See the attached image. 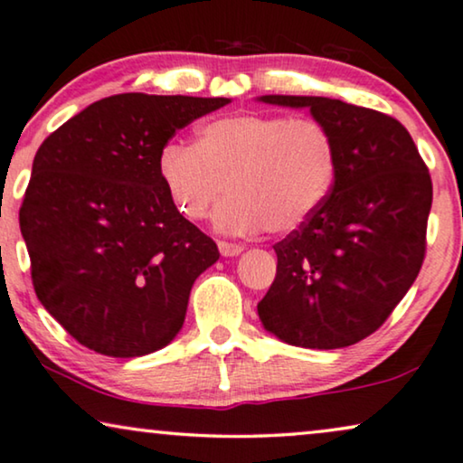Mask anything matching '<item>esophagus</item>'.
<instances>
[{
	"instance_id": "1",
	"label": "esophagus",
	"mask_w": 463,
	"mask_h": 463,
	"mask_svg": "<svg viewBox=\"0 0 463 463\" xmlns=\"http://www.w3.org/2000/svg\"><path fill=\"white\" fill-rule=\"evenodd\" d=\"M218 250L222 256H239L243 251L241 243H231V241H218Z\"/></svg>"
}]
</instances>
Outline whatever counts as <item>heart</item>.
<instances>
[{"label": "heart", "mask_w": 463, "mask_h": 463, "mask_svg": "<svg viewBox=\"0 0 463 463\" xmlns=\"http://www.w3.org/2000/svg\"><path fill=\"white\" fill-rule=\"evenodd\" d=\"M158 174L188 220L205 218L228 188L215 212L218 228L286 235L305 226L330 196L336 144L322 122L307 116H222L196 131L194 146H165Z\"/></svg>", "instance_id": "heart-1"}]
</instances>
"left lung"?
<instances>
[{
    "label": "left lung",
    "mask_w": 463,
    "mask_h": 463,
    "mask_svg": "<svg viewBox=\"0 0 463 463\" xmlns=\"http://www.w3.org/2000/svg\"><path fill=\"white\" fill-rule=\"evenodd\" d=\"M309 108L336 144V175L322 209L275 243L277 275L258 303L283 343L338 349L379 330L425 258L432 177L409 131L341 99L264 95Z\"/></svg>",
    "instance_id": "1"
}]
</instances>
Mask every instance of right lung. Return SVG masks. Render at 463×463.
Segmentation results:
<instances>
[{
	"label": "right lung",
	"instance_id": "add662e5",
	"mask_svg": "<svg viewBox=\"0 0 463 463\" xmlns=\"http://www.w3.org/2000/svg\"><path fill=\"white\" fill-rule=\"evenodd\" d=\"M224 97L122 92L48 135L18 212L31 281L80 345L137 357L174 341L218 245L177 212L158 154Z\"/></svg>",
	"mask_w": 463,
	"mask_h": 463
}]
</instances>
